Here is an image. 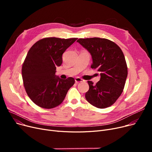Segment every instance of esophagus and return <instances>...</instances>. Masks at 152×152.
I'll list each match as a JSON object with an SVG mask.
<instances>
[{
    "label": "esophagus",
    "instance_id": "obj_1",
    "mask_svg": "<svg viewBox=\"0 0 152 152\" xmlns=\"http://www.w3.org/2000/svg\"><path fill=\"white\" fill-rule=\"evenodd\" d=\"M83 81H84L83 79H81V78H80V77H76L75 78V83H81V82H83Z\"/></svg>",
    "mask_w": 152,
    "mask_h": 152
}]
</instances>
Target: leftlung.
I'll return each instance as SVG.
<instances>
[{"mask_svg":"<svg viewBox=\"0 0 152 152\" xmlns=\"http://www.w3.org/2000/svg\"><path fill=\"white\" fill-rule=\"evenodd\" d=\"M77 42L92 58L91 68L100 73L97 84L88 81L86 100L93 106L105 108L112 105L122 94L127 76V68L121 49L115 42L99 37L79 39Z\"/></svg>","mask_w":152,"mask_h":152,"instance_id":"1","label":"left lung"}]
</instances>
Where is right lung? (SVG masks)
Listing matches in <instances>:
<instances>
[{
    "label": "right lung",
    "mask_w": 152,
    "mask_h": 152,
    "mask_svg": "<svg viewBox=\"0 0 152 152\" xmlns=\"http://www.w3.org/2000/svg\"><path fill=\"white\" fill-rule=\"evenodd\" d=\"M77 38L47 37L36 42L28 51L22 66L26 92L36 105L50 109L58 106L75 84L73 77L62 79L55 75L62 55Z\"/></svg>",
    "instance_id": "right-lung-1"
}]
</instances>
